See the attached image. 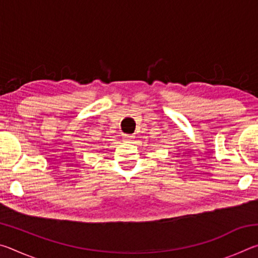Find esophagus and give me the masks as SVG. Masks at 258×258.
<instances>
[{
  "label": "esophagus",
  "mask_w": 258,
  "mask_h": 258,
  "mask_svg": "<svg viewBox=\"0 0 258 258\" xmlns=\"http://www.w3.org/2000/svg\"><path fill=\"white\" fill-rule=\"evenodd\" d=\"M134 139H135V138L133 137V135H131V134H124V135H123V141L126 142V143L133 142Z\"/></svg>",
  "instance_id": "esophagus-1"
}]
</instances>
